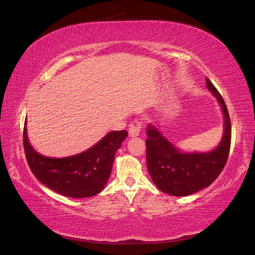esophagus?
I'll use <instances>...</instances> for the list:
<instances>
[{
  "label": "esophagus",
  "instance_id": "34e87169",
  "mask_svg": "<svg viewBox=\"0 0 255 255\" xmlns=\"http://www.w3.org/2000/svg\"><path fill=\"white\" fill-rule=\"evenodd\" d=\"M142 124L139 121H132L129 124V134L130 137H137L140 133Z\"/></svg>",
  "mask_w": 255,
  "mask_h": 255
}]
</instances>
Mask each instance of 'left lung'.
Instances as JSON below:
<instances>
[{
    "mask_svg": "<svg viewBox=\"0 0 255 255\" xmlns=\"http://www.w3.org/2000/svg\"><path fill=\"white\" fill-rule=\"evenodd\" d=\"M206 88L222 106L224 134L216 149L205 153H183L163 137L153 126L146 128V166L153 182L159 190L176 197L198 192L209 187L222 173L227 162L232 125L228 111L221 93L206 78Z\"/></svg>",
    "mask_w": 255,
    "mask_h": 255,
    "instance_id": "8db88e82",
    "label": "left lung"
}]
</instances>
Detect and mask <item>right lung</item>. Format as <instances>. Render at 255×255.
Returning <instances> with one entry per match:
<instances>
[{
    "mask_svg": "<svg viewBox=\"0 0 255 255\" xmlns=\"http://www.w3.org/2000/svg\"><path fill=\"white\" fill-rule=\"evenodd\" d=\"M127 135L126 130L111 131L85 152L53 158L40 154L29 143L25 122L23 149L29 167L41 183L65 197L89 198L103 190L110 178L115 153Z\"/></svg>",
    "mask_w": 255,
    "mask_h": 255,
    "instance_id": "obj_1",
    "label": "right lung"
}]
</instances>
